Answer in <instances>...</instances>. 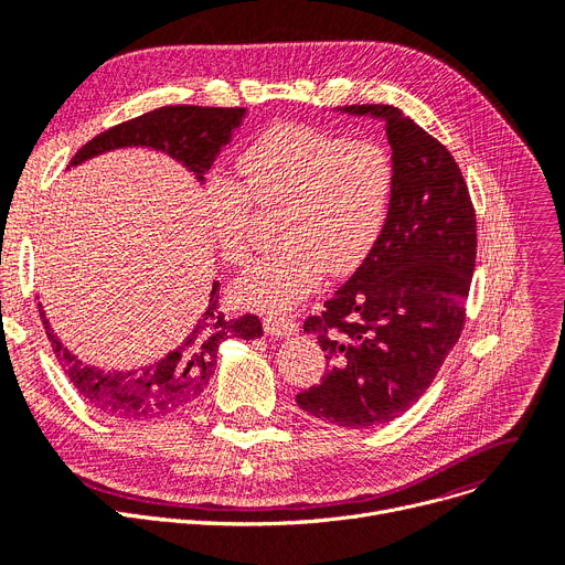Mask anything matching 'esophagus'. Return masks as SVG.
Wrapping results in <instances>:
<instances>
[{
	"label": "esophagus",
	"instance_id": "34e87169",
	"mask_svg": "<svg viewBox=\"0 0 565 565\" xmlns=\"http://www.w3.org/2000/svg\"><path fill=\"white\" fill-rule=\"evenodd\" d=\"M263 330L270 337H290L298 332V322L292 320V316H286V313H270L263 318Z\"/></svg>",
	"mask_w": 565,
	"mask_h": 565
}]
</instances>
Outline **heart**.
<instances>
[{"label":"heart","mask_w":565,"mask_h":565,"mask_svg":"<svg viewBox=\"0 0 565 565\" xmlns=\"http://www.w3.org/2000/svg\"><path fill=\"white\" fill-rule=\"evenodd\" d=\"M241 183L213 173L205 211L222 258L243 265L249 254L254 206L281 207L277 252L258 258L233 284L237 305L284 313L313 292L328 270H358L390 215L394 162L371 139L305 124H281L258 135L235 160Z\"/></svg>","instance_id":"obj_1"}]
</instances>
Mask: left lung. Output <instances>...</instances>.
I'll return each mask as SVG.
<instances>
[{
	"label": "left lung",
	"mask_w": 565,
	"mask_h": 565,
	"mask_svg": "<svg viewBox=\"0 0 565 565\" xmlns=\"http://www.w3.org/2000/svg\"><path fill=\"white\" fill-rule=\"evenodd\" d=\"M382 118L392 143L390 215L366 260L305 320L328 373L295 396L343 428L394 422L430 387L465 328L477 265V211L449 148L394 105H350Z\"/></svg>",
	"instance_id": "1"
}]
</instances>
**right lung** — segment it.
Returning a JSON list of instances; mask_svg holds the SVG:
<instances>
[{
    "instance_id": "1",
    "label": "right lung",
    "mask_w": 565,
    "mask_h": 565,
    "mask_svg": "<svg viewBox=\"0 0 565 565\" xmlns=\"http://www.w3.org/2000/svg\"><path fill=\"white\" fill-rule=\"evenodd\" d=\"M243 116V107H160L86 141L71 160V167L105 151H114V148L148 146L183 162L196 173L199 181H203V173L211 169L220 148L228 143L233 128L241 126ZM39 313L54 358L62 364L73 387L88 405L118 422H151L183 412L211 382L222 341L231 337L249 341L263 334L260 320L256 316L245 313L228 320L220 311V281H215L211 300H207L205 311L199 316L194 328L158 362L135 371H103L98 366L82 364L56 339L41 305Z\"/></svg>"
}]
</instances>
